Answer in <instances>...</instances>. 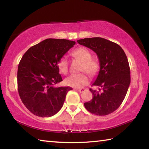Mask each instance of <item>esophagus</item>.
<instances>
[{
	"instance_id": "34e87169",
	"label": "esophagus",
	"mask_w": 149,
	"mask_h": 149,
	"mask_svg": "<svg viewBox=\"0 0 149 149\" xmlns=\"http://www.w3.org/2000/svg\"><path fill=\"white\" fill-rule=\"evenodd\" d=\"M78 92H79V93H83V92H84L85 90V89H76Z\"/></svg>"
}]
</instances>
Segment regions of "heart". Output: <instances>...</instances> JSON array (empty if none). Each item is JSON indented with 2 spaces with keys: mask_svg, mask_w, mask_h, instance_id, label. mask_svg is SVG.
<instances>
[{
  "mask_svg": "<svg viewBox=\"0 0 149 149\" xmlns=\"http://www.w3.org/2000/svg\"><path fill=\"white\" fill-rule=\"evenodd\" d=\"M73 56L79 58L83 62L81 71L86 72L91 76L95 75L99 70L97 62L91 59V54L86 48L79 47L74 50L72 52ZM69 61L68 56H64L60 58L58 62V68L60 73L66 74L68 72ZM65 84L68 86L81 88L89 83V77L85 74H72L65 79Z\"/></svg>",
  "mask_w": 149,
  "mask_h": 149,
  "instance_id": "obj_1",
  "label": "heart"
}]
</instances>
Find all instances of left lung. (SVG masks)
I'll return each mask as SVG.
<instances>
[{"instance_id":"1","label":"left lung","mask_w":149,"mask_h":149,"mask_svg":"<svg viewBox=\"0 0 149 149\" xmlns=\"http://www.w3.org/2000/svg\"><path fill=\"white\" fill-rule=\"evenodd\" d=\"M77 42L93 50L100 64L99 74L92 84L99 87V91L90 89L93 99L84 103L85 107L95 115L111 114L122 103L130 84V68L126 54L120 45L101 37L85 38L77 40Z\"/></svg>"}]
</instances>
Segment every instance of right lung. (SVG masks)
Returning <instances> with one entry per match:
<instances>
[{
  "instance_id": "add662e5",
  "label": "right lung",
  "mask_w": 149,
  "mask_h": 149,
  "mask_svg": "<svg viewBox=\"0 0 149 149\" xmlns=\"http://www.w3.org/2000/svg\"><path fill=\"white\" fill-rule=\"evenodd\" d=\"M75 41L47 39L27 50L19 63L17 89L20 99L32 114L50 117L61 109L70 87H56L62 81L58 62Z\"/></svg>"
}]
</instances>
